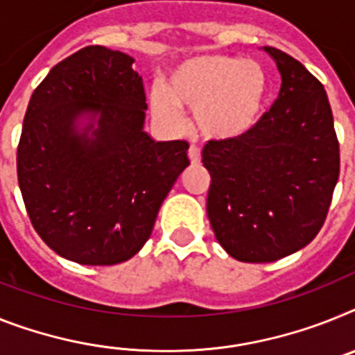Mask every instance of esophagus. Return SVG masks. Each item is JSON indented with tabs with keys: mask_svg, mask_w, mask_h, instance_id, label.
Wrapping results in <instances>:
<instances>
[{
	"mask_svg": "<svg viewBox=\"0 0 355 355\" xmlns=\"http://www.w3.org/2000/svg\"><path fill=\"white\" fill-rule=\"evenodd\" d=\"M187 155H189V160H191V164L200 162V150H198L196 146H191V148H189V151H187Z\"/></svg>",
	"mask_w": 355,
	"mask_h": 355,
	"instance_id": "1",
	"label": "esophagus"
}]
</instances>
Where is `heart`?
I'll use <instances>...</instances> for the list:
<instances>
[{"instance_id":"heart-1","label":"heart","mask_w":355,"mask_h":355,"mask_svg":"<svg viewBox=\"0 0 355 355\" xmlns=\"http://www.w3.org/2000/svg\"><path fill=\"white\" fill-rule=\"evenodd\" d=\"M269 99V77L260 62L204 53L184 59L169 73L166 90L153 88V117L168 130L184 126L182 108L195 112L202 135L231 141L260 122Z\"/></svg>"}]
</instances>
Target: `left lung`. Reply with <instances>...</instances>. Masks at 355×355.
<instances>
[{
	"instance_id": "1",
	"label": "left lung",
	"mask_w": 355,
	"mask_h": 355,
	"mask_svg": "<svg viewBox=\"0 0 355 355\" xmlns=\"http://www.w3.org/2000/svg\"><path fill=\"white\" fill-rule=\"evenodd\" d=\"M282 76L276 103L251 132L209 141L207 216L234 260L267 263L320 233L339 178V144L329 97L302 62L263 46Z\"/></svg>"
}]
</instances>
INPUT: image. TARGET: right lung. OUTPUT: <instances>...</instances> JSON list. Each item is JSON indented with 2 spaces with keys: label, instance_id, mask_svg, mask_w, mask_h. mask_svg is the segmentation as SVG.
Here are the masks:
<instances>
[{
  "label": "right lung",
  "instance_id": "add662e5",
  "mask_svg": "<svg viewBox=\"0 0 355 355\" xmlns=\"http://www.w3.org/2000/svg\"><path fill=\"white\" fill-rule=\"evenodd\" d=\"M135 59L86 46L34 90L17 146L31 222L59 256L81 265L130 260L151 236L164 198L189 166L186 141L144 132Z\"/></svg>",
  "mask_w": 355,
  "mask_h": 355
}]
</instances>
